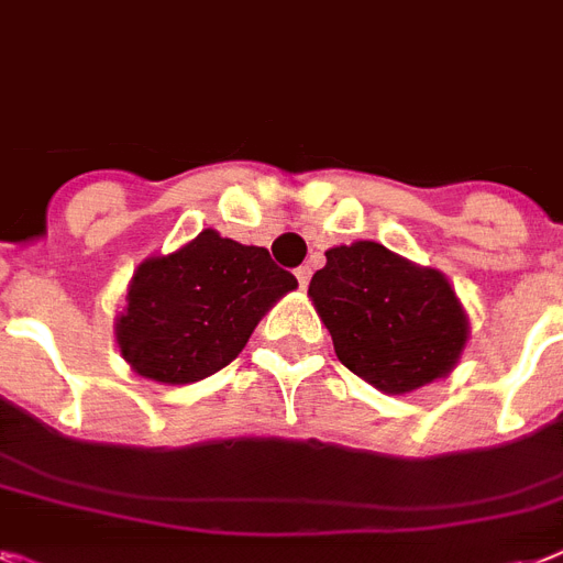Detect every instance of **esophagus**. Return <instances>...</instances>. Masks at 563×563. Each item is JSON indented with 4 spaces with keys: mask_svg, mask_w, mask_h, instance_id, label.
<instances>
[{
    "mask_svg": "<svg viewBox=\"0 0 563 563\" xmlns=\"http://www.w3.org/2000/svg\"><path fill=\"white\" fill-rule=\"evenodd\" d=\"M295 277H297V283H300V289H306V286H309V280H312V268L309 266L295 268Z\"/></svg>",
    "mask_w": 563,
    "mask_h": 563,
    "instance_id": "1",
    "label": "esophagus"
}]
</instances>
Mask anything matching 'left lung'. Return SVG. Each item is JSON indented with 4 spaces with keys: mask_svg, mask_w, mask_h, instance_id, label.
I'll use <instances>...</instances> for the list:
<instances>
[{
    "mask_svg": "<svg viewBox=\"0 0 563 563\" xmlns=\"http://www.w3.org/2000/svg\"><path fill=\"white\" fill-rule=\"evenodd\" d=\"M309 297L346 369L385 393H408L451 373L468 321L451 283L378 242L327 251Z\"/></svg>",
    "mask_w": 563,
    "mask_h": 563,
    "instance_id": "left-lung-1",
    "label": "left lung"
}]
</instances>
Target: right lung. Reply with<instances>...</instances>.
I'll return each mask as SVG.
<instances>
[{
    "instance_id": "1",
    "label": "right lung",
    "mask_w": 563,
    "mask_h": 563,
    "mask_svg": "<svg viewBox=\"0 0 563 563\" xmlns=\"http://www.w3.org/2000/svg\"><path fill=\"white\" fill-rule=\"evenodd\" d=\"M295 286L266 249L202 231L141 263L115 323L118 346L139 376L190 385L231 364L268 306Z\"/></svg>"
}]
</instances>
